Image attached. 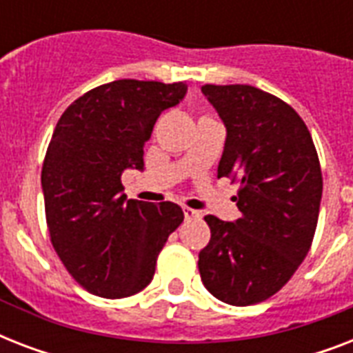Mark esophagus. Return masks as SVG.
I'll return each instance as SVG.
<instances>
[{
	"label": "esophagus",
	"instance_id": "1",
	"mask_svg": "<svg viewBox=\"0 0 353 353\" xmlns=\"http://www.w3.org/2000/svg\"><path fill=\"white\" fill-rule=\"evenodd\" d=\"M183 214H185V220H198V218H201L199 210L188 209V207H183Z\"/></svg>",
	"mask_w": 353,
	"mask_h": 353
}]
</instances>
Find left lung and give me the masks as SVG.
Instances as JSON below:
<instances>
[{"label": "left lung", "instance_id": "obj_1", "mask_svg": "<svg viewBox=\"0 0 353 353\" xmlns=\"http://www.w3.org/2000/svg\"><path fill=\"white\" fill-rule=\"evenodd\" d=\"M201 91L225 124L218 177L238 181L241 216H205L210 241L199 251V274L216 299L249 306L282 290L306 258L323 174L312 135L290 104L243 84Z\"/></svg>", "mask_w": 353, "mask_h": 353}]
</instances>
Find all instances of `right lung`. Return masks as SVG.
Listing matches in <instances>:
<instances>
[{
    "label": "right lung",
    "mask_w": 353,
    "mask_h": 353,
    "mask_svg": "<svg viewBox=\"0 0 353 353\" xmlns=\"http://www.w3.org/2000/svg\"><path fill=\"white\" fill-rule=\"evenodd\" d=\"M185 82L115 80L71 104L58 121L41 168L54 251L84 290L122 299L152 282L183 210L170 201L128 199V168L144 170V143L161 113L187 95Z\"/></svg>",
    "instance_id": "right-lung-1"
}]
</instances>
